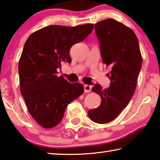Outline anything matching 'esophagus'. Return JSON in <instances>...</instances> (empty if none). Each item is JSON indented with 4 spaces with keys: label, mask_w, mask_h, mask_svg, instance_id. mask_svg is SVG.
<instances>
[{
    "label": "esophagus",
    "mask_w": 160,
    "mask_h": 160,
    "mask_svg": "<svg viewBox=\"0 0 160 160\" xmlns=\"http://www.w3.org/2000/svg\"><path fill=\"white\" fill-rule=\"evenodd\" d=\"M84 89H85V92H86V93L90 92H91V89H92V86L89 85H84Z\"/></svg>",
    "instance_id": "34e87169"
}]
</instances>
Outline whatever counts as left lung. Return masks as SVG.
<instances>
[{
  "label": "left lung",
  "mask_w": 160,
  "mask_h": 160,
  "mask_svg": "<svg viewBox=\"0 0 160 160\" xmlns=\"http://www.w3.org/2000/svg\"><path fill=\"white\" fill-rule=\"evenodd\" d=\"M100 42L103 63L111 71L107 74L110 87L103 89L96 84L92 92L101 98L98 108L89 110V118L98 124H106L118 117L135 92L137 78L142 65V56L138 38L130 28L112 19L94 25Z\"/></svg>",
  "instance_id": "left-lung-1"
}]
</instances>
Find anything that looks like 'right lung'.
<instances>
[{
    "instance_id": "1",
    "label": "right lung",
    "mask_w": 160,
    "mask_h": 160,
    "mask_svg": "<svg viewBox=\"0 0 160 160\" xmlns=\"http://www.w3.org/2000/svg\"><path fill=\"white\" fill-rule=\"evenodd\" d=\"M93 28L92 24L51 25L34 32L25 42L18 67L20 91L28 112L43 128L58 125L68 104L83 94L81 84L59 77L57 69L71 62L70 49Z\"/></svg>"
}]
</instances>
